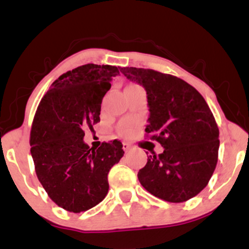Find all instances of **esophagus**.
Listing matches in <instances>:
<instances>
[{"instance_id":"esophagus-1","label":"esophagus","mask_w":249,"mask_h":249,"mask_svg":"<svg viewBox=\"0 0 249 249\" xmlns=\"http://www.w3.org/2000/svg\"><path fill=\"white\" fill-rule=\"evenodd\" d=\"M123 150H124V152H128L131 150V146L127 142H123Z\"/></svg>"}]
</instances>
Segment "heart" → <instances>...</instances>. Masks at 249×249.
Instances as JSON below:
<instances>
[{
    "label": "heart",
    "instance_id": "heart-1",
    "mask_svg": "<svg viewBox=\"0 0 249 249\" xmlns=\"http://www.w3.org/2000/svg\"><path fill=\"white\" fill-rule=\"evenodd\" d=\"M126 127L127 125H122L121 128H119V131H121V132H125V131H126Z\"/></svg>",
    "mask_w": 249,
    "mask_h": 249
}]
</instances>
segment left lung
Listing matches in <instances>:
<instances>
[{
	"label": "left lung",
	"mask_w": 249,
	"mask_h": 249,
	"mask_svg": "<svg viewBox=\"0 0 249 249\" xmlns=\"http://www.w3.org/2000/svg\"><path fill=\"white\" fill-rule=\"evenodd\" d=\"M121 72L146 90L145 132L164 152L147 157L138 172L145 190L170 202H184L207 186L218 162L219 128L198 91L178 77L142 68Z\"/></svg>",
	"instance_id": "left-lung-1"
}]
</instances>
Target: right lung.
I'll use <instances>...</instances> for the list:
<instances>
[{"mask_svg": "<svg viewBox=\"0 0 249 249\" xmlns=\"http://www.w3.org/2000/svg\"><path fill=\"white\" fill-rule=\"evenodd\" d=\"M118 68L85 64L63 73L34 117L30 152L37 178L51 200L69 212H84L105 198L107 174L124 156L119 141L98 148L83 141L84 128L101 121L103 97Z\"/></svg>", "mask_w": 249, "mask_h": 249, "instance_id": "1", "label": "right lung"}]
</instances>
